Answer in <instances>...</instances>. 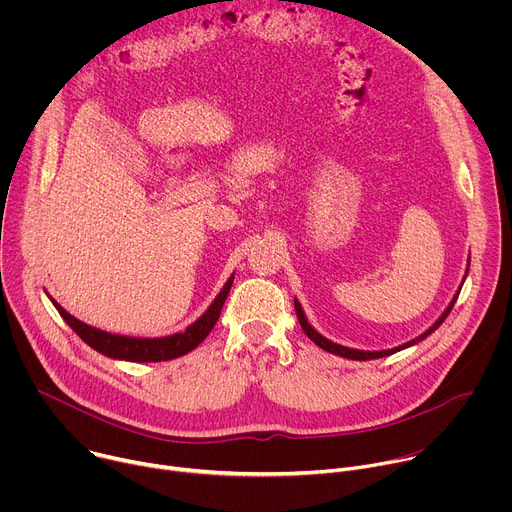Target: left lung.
I'll use <instances>...</instances> for the list:
<instances>
[{"instance_id":"obj_1","label":"left lung","mask_w":512,"mask_h":512,"mask_svg":"<svg viewBox=\"0 0 512 512\" xmlns=\"http://www.w3.org/2000/svg\"><path fill=\"white\" fill-rule=\"evenodd\" d=\"M468 271H470V257H468V267H466V275H468ZM466 275H464V279H462V285H464V281H466ZM462 285L458 287V291H456V296L452 298V302L448 304V308L444 310V314L437 318L423 334H419L417 338H413V340H409V342H405V344H401V346H395V348H389V350H358V348H348V346H342V344H336V342H332V340H328L326 336H322L310 322H308V318H306V314H304V308H302V304L294 298V306H296V314H298V320H300V326H302V330L306 332V336L314 342V344H318L322 350H326V352H332V354H336V356H342V358H350V360H373V358H383V356H389V354H395V352H399V350H405V348H409V346H413V344H417V342H421L423 338H427L431 332H435L437 328L442 326V322L448 318V314L452 312V308H454V304H456V300H458V296H460V289H462Z\"/></svg>"}]
</instances>
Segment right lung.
Returning <instances> with one entry per match:
<instances>
[{"instance_id":"obj_1","label":"right lung","mask_w":512,"mask_h":512,"mask_svg":"<svg viewBox=\"0 0 512 512\" xmlns=\"http://www.w3.org/2000/svg\"><path fill=\"white\" fill-rule=\"evenodd\" d=\"M235 273L227 279L223 289L218 291V296L212 300L208 310L194 320L186 330L170 334V336H158V338H139V336H123V334H111L107 330L89 326L75 316H70L56 300L50 302L62 316V320L75 330L93 350L101 352L103 356H109L113 360H127V362H162V360H172L178 356L188 354L194 350L214 328L218 316H221L223 304L229 296L231 285H233Z\"/></svg>"}]
</instances>
